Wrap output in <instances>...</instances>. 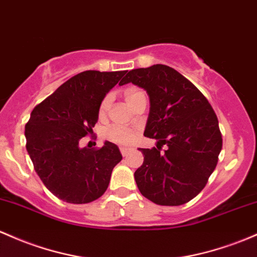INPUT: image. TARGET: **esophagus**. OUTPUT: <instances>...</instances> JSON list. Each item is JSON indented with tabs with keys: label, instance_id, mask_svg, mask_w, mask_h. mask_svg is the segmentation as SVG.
Instances as JSON below:
<instances>
[{
	"label": "esophagus",
	"instance_id": "34e87169",
	"mask_svg": "<svg viewBox=\"0 0 257 257\" xmlns=\"http://www.w3.org/2000/svg\"><path fill=\"white\" fill-rule=\"evenodd\" d=\"M131 151H132V149H129V148H120V152H122V155L124 157L128 156V154Z\"/></svg>",
	"mask_w": 257,
	"mask_h": 257
}]
</instances>
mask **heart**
Masks as SVG:
<instances>
[{
	"instance_id": "1",
	"label": "heart",
	"mask_w": 257,
	"mask_h": 257,
	"mask_svg": "<svg viewBox=\"0 0 257 257\" xmlns=\"http://www.w3.org/2000/svg\"><path fill=\"white\" fill-rule=\"evenodd\" d=\"M144 91H142L138 87H129V89L125 90L124 92V97H125V101L128 102L129 106H133L139 97H142ZM111 95H106L105 97L102 98L100 103V108H98V113H100L101 117H103L108 111L109 105H111ZM105 139L108 140V142L119 144V145H129L135 140V133L134 132L129 131V129H124L122 126L113 125L111 128L106 129L105 132Z\"/></svg>"
}]
</instances>
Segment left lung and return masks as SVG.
Segmentation results:
<instances>
[{
	"label": "left lung",
	"instance_id": "obj_1",
	"mask_svg": "<svg viewBox=\"0 0 257 257\" xmlns=\"http://www.w3.org/2000/svg\"><path fill=\"white\" fill-rule=\"evenodd\" d=\"M128 83L148 92L150 113L144 135L157 140V148L140 149L138 188L157 205L187 204L205 188L218 162L222 134L215 111L191 81L165 64L131 70L119 85Z\"/></svg>",
	"mask_w": 257,
	"mask_h": 257
}]
</instances>
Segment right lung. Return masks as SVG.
<instances>
[{"label":"right lung","mask_w":257,"mask_h":257,"mask_svg":"<svg viewBox=\"0 0 257 257\" xmlns=\"http://www.w3.org/2000/svg\"><path fill=\"white\" fill-rule=\"evenodd\" d=\"M125 74L85 70L35 106L25 124L27 150L51 193L70 204H87L103 195L112 170L122 160L115 144L79 148L92 133L102 98Z\"/></svg>","instance_id":"right-lung-1"}]
</instances>
